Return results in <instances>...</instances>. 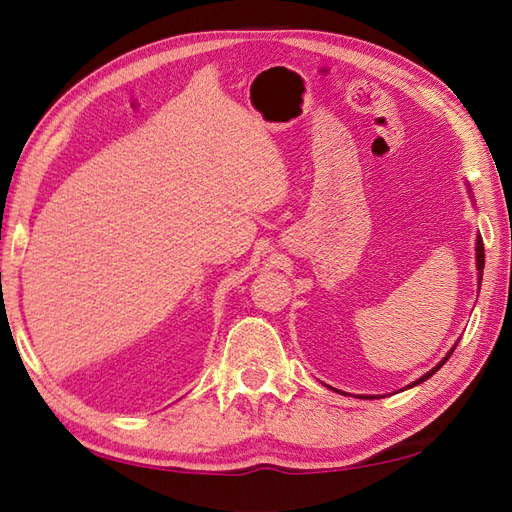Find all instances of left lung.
I'll list each match as a JSON object with an SVG mask.
<instances>
[{
	"label": "left lung",
	"mask_w": 512,
	"mask_h": 512,
	"mask_svg": "<svg viewBox=\"0 0 512 512\" xmlns=\"http://www.w3.org/2000/svg\"><path fill=\"white\" fill-rule=\"evenodd\" d=\"M476 267H478V282H480V280H483V267H485V247H483V239H480V237L476 239ZM478 286H480V284H478ZM457 344H459V342H457ZM457 344L453 346V350H451V352H448V354L444 356V359H442V361H440V363H438L436 367H433V369L429 371V374H425L423 378H418L416 382H412V386H414V384H421V382H425L427 378H431L433 374H436V371H438V369H440V367H442V365H444V363L448 361V356H451V354L455 352Z\"/></svg>",
	"instance_id": "obj_1"
}]
</instances>
